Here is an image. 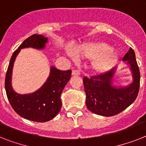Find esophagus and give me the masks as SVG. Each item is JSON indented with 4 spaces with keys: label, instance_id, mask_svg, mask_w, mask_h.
I'll list each match as a JSON object with an SVG mask.
<instances>
[{
    "label": "esophagus",
    "instance_id": "1",
    "mask_svg": "<svg viewBox=\"0 0 146 146\" xmlns=\"http://www.w3.org/2000/svg\"><path fill=\"white\" fill-rule=\"evenodd\" d=\"M80 70H76V69H73V71H72V75L73 76H80Z\"/></svg>",
    "mask_w": 146,
    "mask_h": 146
}]
</instances>
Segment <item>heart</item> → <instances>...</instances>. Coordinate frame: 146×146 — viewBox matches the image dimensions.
I'll use <instances>...</instances> for the list:
<instances>
[{
    "label": "heart",
    "mask_w": 146,
    "mask_h": 146,
    "mask_svg": "<svg viewBox=\"0 0 146 146\" xmlns=\"http://www.w3.org/2000/svg\"><path fill=\"white\" fill-rule=\"evenodd\" d=\"M78 57L92 60L91 68L96 73L102 74L110 70L115 64L117 54L102 42H88L76 50ZM71 57L73 55L70 54Z\"/></svg>",
    "instance_id": "1"
}]
</instances>
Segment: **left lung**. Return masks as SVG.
<instances>
[{
    "mask_svg": "<svg viewBox=\"0 0 146 146\" xmlns=\"http://www.w3.org/2000/svg\"><path fill=\"white\" fill-rule=\"evenodd\" d=\"M127 61L133 74V82L126 87L113 86V78L116 68L98 76L83 78L86 95V104L89 111L98 115L111 117L127 108L138 96L140 83V72L133 48L123 57Z\"/></svg>",
    "mask_w": 146,
    "mask_h": 146,
    "instance_id": "obj_1",
    "label": "left lung"
}]
</instances>
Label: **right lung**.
<instances>
[{
  "label": "right lung",
  "mask_w": 146,
  "mask_h": 146,
  "mask_svg": "<svg viewBox=\"0 0 146 146\" xmlns=\"http://www.w3.org/2000/svg\"><path fill=\"white\" fill-rule=\"evenodd\" d=\"M48 38L42 35H31L22 43L10 58L5 78V89L10 105L20 117L35 122L49 121L60 111V95L71 77V70L63 71L50 67V75L43 86L35 92L19 95L13 89L11 76L13 63L19 50L25 48L43 49Z\"/></svg>",
  "instance_id": "add662e5"
}]
</instances>
